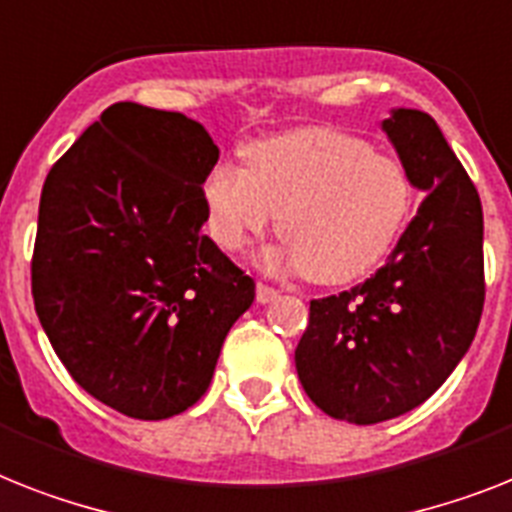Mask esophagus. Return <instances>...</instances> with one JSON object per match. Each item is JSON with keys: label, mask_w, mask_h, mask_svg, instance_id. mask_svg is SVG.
<instances>
[{"label": "esophagus", "mask_w": 512, "mask_h": 512, "mask_svg": "<svg viewBox=\"0 0 512 512\" xmlns=\"http://www.w3.org/2000/svg\"><path fill=\"white\" fill-rule=\"evenodd\" d=\"M277 295H280V290H274L272 285H264V282L256 285V301L259 303H272Z\"/></svg>", "instance_id": "obj_1"}]
</instances>
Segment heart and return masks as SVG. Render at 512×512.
Listing matches in <instances>:
<instances>
[{
  "label": "heart",
  "mask_w": 512,
  "mask_h": 512,
  "mask_svg": "<svg viewBox=\"0 0 512 512\" xmlns=\"http://www.w3.org/2000/svg\"><path fill=\"white\" fill-rule=\"evenodd\" d=\"M248 170L219 162L204 177L206 225L225 251H243L280 214L287 261L316 285H342L390 251L411 211L403 164L332 128L251 143Z\"/></svg>",
  "instance_id": "heart-1"
}]
</instances>
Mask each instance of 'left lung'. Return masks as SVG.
<instances>
[{
    "mask_svg": "<svg viewBox=\"0 0 512 512\" xmlns=\"http://www.w3.org/2000/svg\"><path fill=\"white\" fill-rule=\"evenodd\" d=\"M382 130L426 196L374 277L311 301L295 348L308 398L363 426L432 398L471 348L484 308V214L471 177L426 112L392 109Z\"/></svg>",
    "mask_w": 512,
    "mask_h": 512,
    "instance_id": "obj_1",
    "label": "left lung"
}]
</instances>
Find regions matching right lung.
I'll return each instance as SVG.
<instances>
[{
  "mask_svg": "<svg viewBox=\"0 0 512 512\" xmlns=\"http://www.w3.org/2000/svg\"><path fill=\"white\" fill-rule=\"evenodd\" d=\"M219 149L180 112L117 101L46 175L31 261L38 322L99 403L162 421L209 390L256 295L206 222Z\"/></svg>",
  "mask_w": 512,
  "mask_h": 512,
  "instance_id": "add662e5",
  "label": "right lung"
}]
</instances>
